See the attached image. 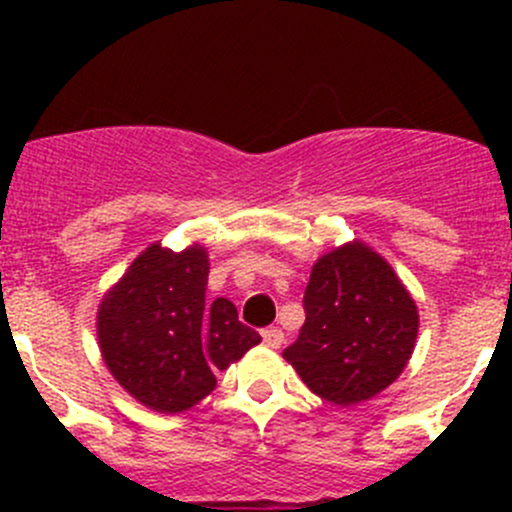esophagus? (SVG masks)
<instances>
[{"instance_id": "34e87169", "label": "esophagus", "mask_w": 512, "mask_h": 512, "mask_svg": "<svg viewBox=\"0 0 512 512\" xmlns=\"http://www.w3.org/2000/svg\"><path fill=\"white\" fill-rule=\"evenodd\" d=\"M262 342L270 349H280L282 342H285V334H282L280 327H267L262 329Z\"/></svg>"}]
</instances>
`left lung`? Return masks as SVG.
<instances>
[{
    "mask_svg": "<svg viewBox=\"0 0 512 512\" xmlns=\"http://www.w3.org/2000/svg\"><path fill=\"white\" fill-rule=\"evenodd\" d=\"M299 337L282 356L312 394L356 406L394 384L414 354L416 299L366 242L324 252L304 289Z\"/></svg>",
    "mask_w": 512,
    "mask_h": 512,
    "instance_id": "1",
    "label": "left lung"
}]
</instances>
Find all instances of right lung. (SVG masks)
Here are the masks:
<instances>
[{
	"mask_svg": "<svg viewBox=\"0 0 512 512\" xmlns=\"http://www.w3.org/2000/svg\"><path fill=\"white\" fill-rule=\"evenodd\" d=\"M203 245H148L96 312L98 349L113 379L148 409L180 414L213 394L215 374L262 342L230 299L205 302Z\"/></svg>",
	"mask_w": 512,
	"mask_h": 512,
	"instance_id": "right-lung-1",
	"label": "right lung"
}]
</instances>
